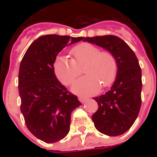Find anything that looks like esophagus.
Wrapping results in <instances>:
<instances>
[{
    "mask_svg": "<svg viewBox=\"0 0 157 157\" xmlns=\"http://www.w3.org/2000/svg\"><path fill=\"white\" fill-rule=\"evenodd\" d=\"M78 99L79 101L82 102V103H84V102H86V100H87V98H84V97H79Z\"/></svg>",
    "mask_w": 157,
    "mask_h": 157,
    "instance_id": "1",
    "label": "esophagus"
}]
</instances>
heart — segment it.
<instances>
[{"mask_svg": "<svg viewBox=\"0 0 157 157\" xmlns=\"http://www.w3.org/2000/svg\"><path fill=\"white\" fill-rule=\"evenodd\" d=\"M73 59L59 56L54 63V71L59 81L70 85L82 73L86 74L72 85V92L79 95H92L98 92L100 84L109 86L117 74V61L111 52L90 44H81L71 50Z\"/></svg>", "mask_w": 157, "mask_h": 157, "instance_id": "obj_1", "label": "heart"}]
</instances>
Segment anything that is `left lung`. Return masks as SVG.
<instances>
[{
    "label": "left lung",
    "mask_w": 157,
    "mask_h": 157,
    "mask_svg": "<svg viewBox=\"0 0 157 157\" xmlns=\"http://www.w3.org/2000/svg\"><path fill=\"white\" fill-rule=\"evenodd\" d=\"M83 41L100 46L115 57V81L109 92L94 98L98 109L92 118L95 128L102 134L123 135L135 123L141 106V69L138 59L130 47L117 36L87 37L83 38Z\"/></svg>",
    "instance_id": "left-lung-1"
}]
</instances>
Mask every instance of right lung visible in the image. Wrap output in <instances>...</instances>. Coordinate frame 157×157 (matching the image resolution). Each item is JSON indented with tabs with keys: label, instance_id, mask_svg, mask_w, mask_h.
I'll return each mask as SVG.
<instances>
[{
	"label": "right lung",
	"instance_id": "1",
	"mask_svg": "<svg viewBox=\"0 0 157 157\" xmlns=\"http://www.w3.org/2000/svg\"><path fill=\"white\" fill-rule=\"evenodd\" d=\"M82 37L48 34L33 42L18 74L21 112L29 130L46 143L64 139L70 131L72 111L82 103L56 78L54 63L63 48Z\"/></svg>",
	"mask_w": 157,
	"mask_h": 157
}]
</instances>
